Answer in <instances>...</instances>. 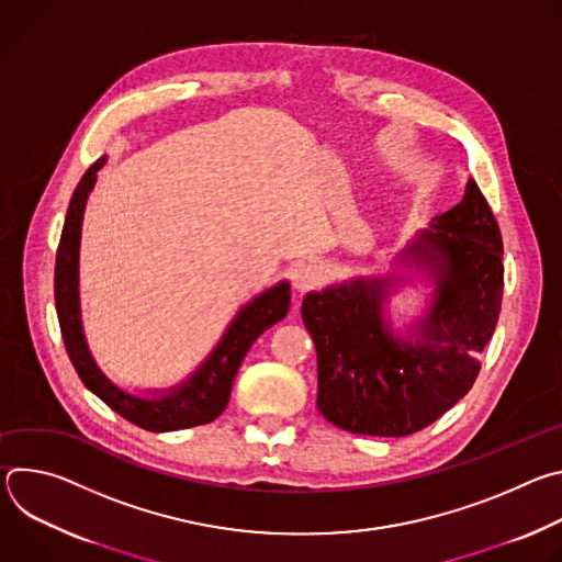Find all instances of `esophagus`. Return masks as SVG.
Returning a JSON list of instances; mask_svg holds the SVG:
<instances>
[{
	"label": "esophagus",
	"instance_id": "esophagus-1",
	"mask_svg": "<svg viewBox=\"0 0 562 562\" xmlns=\"http://www.w3.org/2000/svg\"><path fill=\"white\" fill-rule=\"evenodd\" d=\"M291 280H293V286L297 291H308V289H313L317 284L319 269L315 265H311V262H300V265L293 267Z\"/></svg>",
	"mask_w": 562,
	"mask_h": 562
}]
</instances>
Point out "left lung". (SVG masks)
Instances as JSON below:
<instances>
[{
    "mask_svg": "<svg viewBox=\"0 0 562 562\" xmlns=\"http://www.w3.org/2000/svg\"><path fill=\"white\" fill-rule=\"evenodd\" d=\"M403 254L436 278L418 340H395L382 323L384 280L308 293L302 319L317 353V409L336 427L403 438L436 423L473 386L503 304V237L469 180L462 202L434 217Z\"/></svg>",
    "mask_w": 562,
    "mask_h": 562,
    "instance_id": "left-lung-1",
    "label": "left lung"
}]
</instances>
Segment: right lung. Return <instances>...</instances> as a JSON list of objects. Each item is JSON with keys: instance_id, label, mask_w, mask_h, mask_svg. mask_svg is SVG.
Listing matches in <instances>:
<instances>
[{"instance_id": "add662e5", "label": "right lung", "mask_w": 562, "mask_h": 562, "mask_svg": "<svg viewBox=\"0 0 562 562\" xmlns=\"http://www.w3.org/2000/svg\"><path fill=\"white\" fill-rule=\"evenodd\" d=\"M104 159L106 157H100L82 176V180H79L66 211L55 258V308L66 353L77 375L82 378V382L102 400V403H106L115 414L137 425L139 429L162 434L209 425L226 409L235 373L239 364H243L251 345L256 342V338L286 315L291 304L289 284L280 282L278 286L265 291L249 306L239 311V315L233 319V325L228 327L224 340L217 345L211 358L178 391L173 389L165 397L144 400L117 389L98 369L87 349L77 302L79 231H82L87 198L98 180V171L102 169Z\"/></svg>"}]
</instances>
